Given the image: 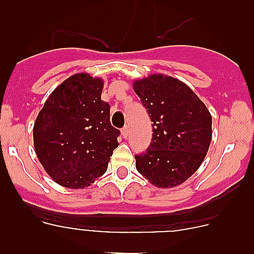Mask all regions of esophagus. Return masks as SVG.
<instances>
[{
  "instance_id": "obj_1",
  "label": "esophagus",
  "mask_w": 254,
  "mask_h": 254,
  "mask_svg": "<svg viewBox=\"0 0 254 254\" xmlns=\"http://www.w3.org/2000/svg\"><path fill=\"white\" fill-rule=\"evenodd\" d=\"M122 134H123V137H125V138L128 136V127H127V126L122 128Z\"/></svg>"
}]
</instances>
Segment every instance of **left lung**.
<instances>
[{"label":"left lung","instance_id":"left-lung-1","mask_svg":"<svg viewBox=\"0 0 254 254\" xmlns=\"http://www.w3.org/2000/svg\"><path fill=\"white\" fill-rule=\"evenodd\" d=\"M133 90L152 122L149 147L134 155L136 169L155 187L182 185L198 169L208 151L210 112L185 82L170 76L136 80Z\"/></svg>","mask_w":254,"mask_h":254}]
</instances>
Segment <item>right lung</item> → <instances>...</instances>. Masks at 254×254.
Segmentation results:
<instances>
[{
    "mask_svg": "<svg viewBox=\"0 0 254 254\" xmlns=\"http://www.w3.org/2000/svg\"><path fill=\"white\" fill-rule=\"evenodd\" d=\"M103 80L76 73L44 103L33 129L40 164L56 183L85 188L107 172L120 143L111 125V107L102 100Z\"/></svg>",
    "mask_w": 254,
    "mask_h": 254,
    "instance_id": "1",
    "label": "right lung"
}]
</instances>
